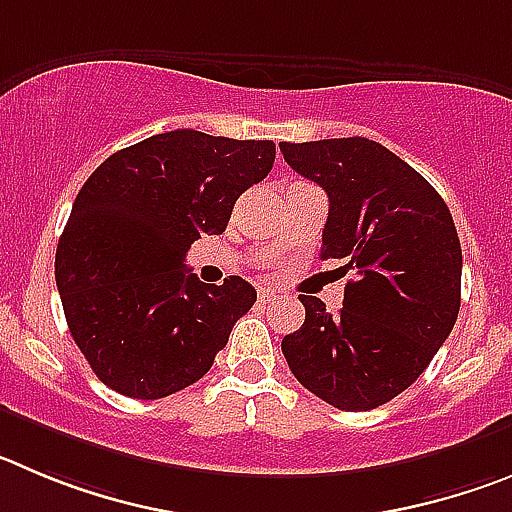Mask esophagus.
Listing matches in <instances>:
<instances>
[{"instance_id":"1","label":"esophagus","mask_w":512,"mask_h":512,"mask_svg":"<svg viewBox=\"0 0 512 512\" xmlns=\"http://www.w3.org/2000/svg\"><path fill=\"white\" fill-rule=\"evenodd\" d=\"M257 298H260V303L265 305V303H270V300H275V290H270V288H262L260 290V295H257Z\"/></svg>"}]
</instances>
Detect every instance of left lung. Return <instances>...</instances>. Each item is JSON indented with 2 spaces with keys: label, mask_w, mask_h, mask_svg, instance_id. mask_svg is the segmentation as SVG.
I'll list each match as a JSON object with an SVG mask.
<instances>
[{
  "label": "left lung",
  "mask_w": 512,
  "mask_h": 512,
  "mask_svg": "<svg viewBox=\"0 0 512 512\" xmlns=\"http://www.w3.org/2000/svg\"><path fill=\"white\" fill-rule=\"evenodd\" d=\"M280 151L328 194L321 260L353 270L338 313L300 295L305 323L283 338L285 361L318 399L369 412L409 389L455 328V222L419 171L369 138L280 143Z\"/></svg>",
  "instance_id": "left-lung-1"
}]
</instances>
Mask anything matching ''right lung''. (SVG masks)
Masks as SVG:
<instances>
[{
  "instance_id": "1",
  "label": "right lung",
  "mask_w": 512,
  "mask_h": 512,
  "mask_svg": "<svg viewBox=\"0 0 512 512\" xmlns=\"http://www.w3.org/2000/svg\"><path fill=\"white\" fill-rule=\"evenodd\" d=\"M272 161V141L179 128L90 174L57 245L55 280L70 336L105 386L164 399L212 369L257 293L237 275L199 283L184 270L186 250L227 229L234 202Z\"/></svg>"
}]
</instances>
